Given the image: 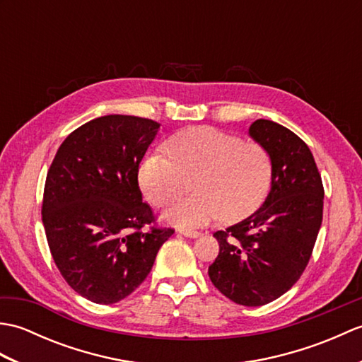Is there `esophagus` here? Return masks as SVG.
I'll return each instance as SVG.
<instances>
[{
    "label": "esophagus",
    "mask_w": 362,
    "mask_h": 362,
    "mask_svg": "<svg viewBox=\"0 0 362 362\" xmlns=\"http://www.w3.org/2000/svg\"><path fill=\"white\" fill-rule=\"evenodd\" d=\"M179 233H182L183 236H187V238H199V236H201V233L196 232V230H188V228L180 230Z\"/></svg>",
    "instance_id": "1"
}]
</instances>
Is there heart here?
Masks as SVG:
<instances>
[{"instance_id":"1","label":"heart","mask_w":362,"mask_h":362,"mask_svg":"<svg viewBox=\"0 0 362 362\" xmlns=\"http://www.w3.org/2000/svg\"><path fill=\"white\" fill-rule=\"evenodd\" d=\"M168 157L156 152L143 160L138 182L153 205L183 194L188 182L196 194L168 209L175 226L197 227L221 218L238 222L263 204L272 182V161L263 146L213 127H189L166 143Z\"/></svg>"}]
</instances>
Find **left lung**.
I'll return each mask as SVG.
<instances>
[{"label": "left lung", "instance_id": "left-lung-1", "mask_svg": "<svg viewBox=\"0 0 362 362\" xmlns=\"http://www.w3.org/2000/svg\"><path fill=\"white\" fill-rule=\"evenodd\" d=\"M249 135L271 157V191L249 218L213 235L219 255L209 275L232 302L261 306L289 291L308 264L322 226L324 187L310 148L289 129L257 119Z\"/></svg>", "mask_w": 362, "mask_h": 362}]
</instances>
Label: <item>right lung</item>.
<instances>
[{
	"instance_id": "right-lung-1",
	"label": "right lung",
	"mask_w": 362,
	"mask_h": 362,
	"mask_svg": "<svg viewBox=\"0 0 362 362\" xmlns=\"http://www.w3.org/2000/svg\"><path fill=\"white\" fill-rule=\"evenodd\" d=\"M160 124L105 115L65 138L46 175L42 221L60 274L91 302L126 298L151 272L173 228L153 222L138 187V166Z\"/></svg>"
}]
</instances>
